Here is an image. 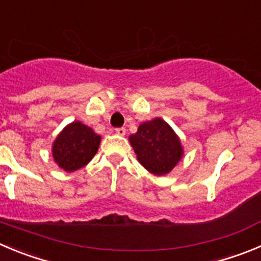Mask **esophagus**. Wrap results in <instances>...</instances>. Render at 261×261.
<instances>
[{
	"label": "esophagus",
	"mask_w": 261,
	"mask_h": 261,
	"mask_svg": "<svg viewBox=\"0 0 261 261\" xmlns=\"http://www.w3.org/2000/svg\"><path fill=\"white\" fill-rule=\"evenodd\" d=\"M116 134H117V135H119V136H123L126 134V128L125 127L116 128Z\"/></svg>",
	"instance_id": "esophagus-1"
}]
</instances>
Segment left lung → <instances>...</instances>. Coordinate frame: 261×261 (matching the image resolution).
<instances>
[{"label": "left lung", "mask_w": 261, "mask_h": 261, "mask_svg": "<svg viewBox=\"0 0 261 261\" xmlns=\"http://www.w3.org/2000/svg\"><path fill=\"white\" fill-rule=\"evenodd\" d=\"M128 140L140 165L158 176L169 174L184 155L180 138L160 117L140 123Z\"/></svg>", "instance_id": "left-lung-1"}]
</instances>
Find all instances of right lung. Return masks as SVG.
Wrapping results in <instances>:
<instances>
[{
    "instance_id": "add662e5",
    "label": "right lung",
    "mask_w": 261,
    "mask_h": 261,
    "mask_svg": "<svg viewBox=\"0 0 261 261\" xmlns=\"http://www.w3.org/2000/svg\"><path fill=\"white\" fill-rule=\"evenodd\" d=\"M101 136L80 121L65 126L53 143V158L55 164L67 172L86 166L96 154Z\"/></svg>"
}]
</instances>
